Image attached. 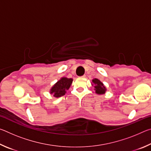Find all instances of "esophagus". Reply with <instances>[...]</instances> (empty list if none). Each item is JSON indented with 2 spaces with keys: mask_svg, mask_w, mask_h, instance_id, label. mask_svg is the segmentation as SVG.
I'll use <instances>...</instances> for the list:
<instances>
[{
  "mask_svg": "<svg viewBox=\"0 0 151 151\" xmlns=\"http://www.w3.org/2000/svg\"><path fill=\"white\" fill-rule=\"evenodd\" d=\"M80 77H81V78H85V77H86V75H83V76H80Z\"/></svg>",
  "mask_w": 151,
  "mask_h": 151,
  "instance_id": "esophagus-1",
  "label": "esophagus"
}]
</instances>
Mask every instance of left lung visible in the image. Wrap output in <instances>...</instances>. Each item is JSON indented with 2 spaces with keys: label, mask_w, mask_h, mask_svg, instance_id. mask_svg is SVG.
Here are the masks:
<instances>
[{
  "label": "left lung",
  "mask_w": 151,
  "mask_h": 151,
  "mask_svg": "<svg viewBox=\"0 0 151 151\" xmlns=\"http://www.w3.org/2000/svg\"><path fill=\"white\" fill-rule=\"evenodd\" d=\"M93 83L94 84V90L96 91V93L97 94H104L106 91V88L105 86L103 85V84L101 83V82L97 78H94L93 80Z\"/></svg>",
  "instance_id": "obj_1"
}]
</instances>
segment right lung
I'll return each instance as SVG.
<instances>
[{"instance_id": "right-lung-1", "label": "right lung", "mask_w": 151, "mask_h": 151, "mask_svg": "<svg viewBox=\"0 0 151 151\" xmlns=\"http://www.w3.org/2000/svg\"><path fill=\"white\" fill-rule=\"evenodd\" d=\"M72 82V78H62L52 86L50 90V93L55 97H60L65 95L66 91L69 88Z\"/></svg>"}]
</instances>
